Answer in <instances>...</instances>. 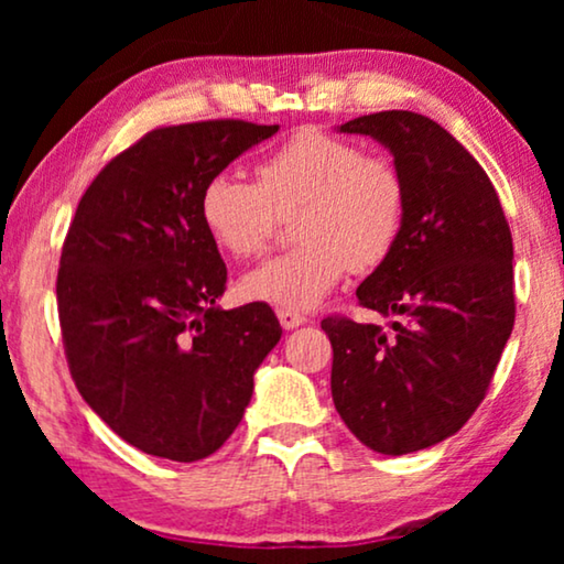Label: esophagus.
<instances>
[{"mask_svg":"<svg viewBox=\"0 0 564 564\" xmlns=\"http://www.w3.org/2000/svg\"><path fill=\"white\" fill-rule=\"evenodd\" d=\"M276 318H280V323H282V328L284 330H292V328H297V326H303V323L307 321L303 313H297V311H276Z\"/></svg>","mask_w":564,"mask_h":564,"instance_id":"esophagus-1","label":"esophagus"}]
</instances>
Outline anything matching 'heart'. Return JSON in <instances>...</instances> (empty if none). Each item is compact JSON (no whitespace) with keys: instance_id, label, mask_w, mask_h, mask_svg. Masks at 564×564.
<instances>
[{"instance_id":"obj_1","label":"heart","mask_w":564,"mask_h":564,"mask_svg":"<svg viewBox=\"0 0 564 564\" xmlns=\"http://www.w3.org/2000/svg\"><path fill=\"white\" fill-rule=\"evenodd\" d=\"M257 184L215 174L199 192L207 236L234 257H259L282 215L295 249L241 280L243 297L280 311L318 305L344 274L372 272L395 251L405 223V180L390 159L349 138L303 128L259 161Z\"/></svg>"}]
</instances>
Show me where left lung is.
I'll return each instance as SVG.
<instances>
[{"label":"left lung","instance_id":"8db88e82","mask_svg":"<svg viewBox=\"0 0 564 564\" xmlns=\"http://www.w3.org/2000/svg\"><path fill=\"white\" fill-rule=\"evenodd\" d=\"M341 133L388 145L408 203L395 251L357 290L400 321H321L330 395L361 444L400 457L457 434L482 403L513 330V238L488 174L426 115L372 112Z\"/></svg>","mask_w":564,"mask_h":564}]
</instances>
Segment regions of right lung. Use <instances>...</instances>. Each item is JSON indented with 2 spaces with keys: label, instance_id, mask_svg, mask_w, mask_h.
Masks as SVG:
<instances>
[{
  "label": "right lung",
  "instance_id": "obj_1",
  "mask_svg": "<svg viewBox=\"0 0 564 564\" xmlns=\"http://www.w3.org/2000/svg\"><path fill=\"white\" fill-rule=\"evenodd\" d=\"M276 128H153L95 176L68 226L56 280L68 369L91 411L153 457L218 452L282 336L267 303L215 305L228 269L199 220L205 182Z\"/></svg>",
  "mask_w": 564,
  "mask_h": 564
}]
</instances>
